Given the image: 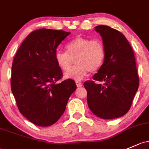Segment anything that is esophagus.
<instances>
[{
    "label": "esophagus",
    "instance_id": "34e87169",
    "mask_svg": "<svg viewBox=\"0 0 149 149\" xmlns=\"http://www.w3.org/2000/svg\"><path fill=\"white\" fill-rule=\"evenodd\" d=\"M76 86H77V87H81L82 86V84H81V82H79V81H76Z\"/></svg>",
    "mask_w": 149,
    "mask_h": 149
}]
</instances>
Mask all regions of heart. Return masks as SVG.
I'll return each mask as SVG.
<instances>
[{"mask_svg":"<svg viewBox=\"0 0 149 149\" xmlns=\"http://www.w3.org/2000/svg\"><path fill=\"white\" fill-rule=\"evenodd\" d=\"M66 53L56 51L55 61L63 71L70 68L75 58L77 65L64 74L66 79L81 81L89 72L98 70L106 58V48L101 40H91L84 36H77L68 42L65 46Z\"/></svg>","mask_w":149,"mask_h":149,"instance_id":"heart-1","label":"heart"}]
</instances>
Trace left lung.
Segmentation results:
<instances>
[{
    "instance_id": "obj_1",
    "label": "left lung",
    "mask_w": 149,
    "mask_h": 149,
    "mask_svg": "<svg viewBox=\"0 0 149 149\" xmlns=\"http://www.w3.org/2000/svg\"><path fill=\"white\" fill-rule=\"evenodd\" d=\"M95 31L102 38L106 58L93 79L104 83H84L88 106L96 116L113 119L129 111L139 88L135 56L128 40L118 31L102 25L95 26Z\"/></svg>"
}]
</instances>
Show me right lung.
<instances>
[{
    "instance_id": "1",
    "label": "right lung",
    "mask_w": 149,
    "mask_h": 149,
    "mask_svg": "<svg viewBox=\"0 0 149 149\" xmlns=\"http://www.w3.org/2000/svg\"><path fill=\"white\" fill-rule=\"evenodd\" d=\"M70 32L33 31L18 48L12 64L11 91L22 115L39 126L54 124L76 91L74 81L58 84L63 73L55 61L56 48Z\"/></svg>"
}]
</instances>
